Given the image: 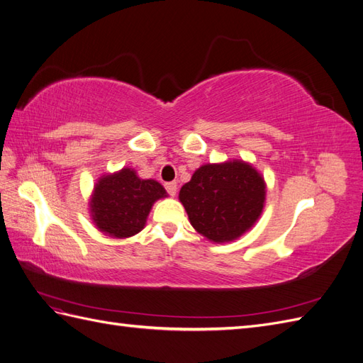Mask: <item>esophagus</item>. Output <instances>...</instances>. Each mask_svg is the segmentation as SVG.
Returning a JSON list of instances; mask_svg holds the SVG:
<instances>
[{
    "instance_id": "obj_1",
    "label": "esophagus",
    "mask_w": 363,
    "mask_h": 363,
    "mask_svg": "<svg viewBox=\"0 0 363 363\" xmlns=\"http://www.w3.org/2000/svg\"><path fill=\"white\" fill-rule=\"evenodd\" d=\"M164 189L168 191V194H169L171 196H174L175 194H177V183H175V182L164 183Z\"/></svg>"
}]
</instances>
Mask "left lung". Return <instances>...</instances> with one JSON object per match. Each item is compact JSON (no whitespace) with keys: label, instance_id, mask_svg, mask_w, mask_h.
<instances>
[{"label":"left lung","instance_id":"1","mask_svg":"<svg viewBox=\"0 0 363 363\" xmlns=\"http://www.w3.org/2000/svg\"><path fill=\"white\" fill-rule=\"evenodd\" d=\"M179 200L196 232L211 242L225 244L239 239L259 221L267 183L245 160L206 163L182 186Z\"/></svg>","mask_w":363,"mask_h":363}]
</instances>
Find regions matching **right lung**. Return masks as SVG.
<instances>
[{
  "label": "right lung",
  "mask_w": 363,
  "mask_h": 363,
  "mask_svg": "<svg viewBox=\"0 0 363 363\" xmlns=\"http://www.w3.org/2000/svg\"><path fill=\"white\" fill-rule=\"evenodd\" d=\"M168 194L152 179H140L133 168L101 175L89 199L92 223L101 233L125 239L139 233L147 224L152 206Z\"/></svg>",
  "instance_id": "add662e5"
}]
</instances>
